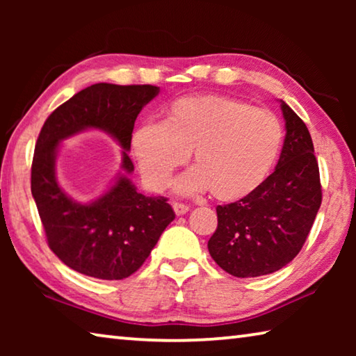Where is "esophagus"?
<instances>
[{
	"mask_svg": "<svg viewBox=\"0 0 356 356\" xmlns=\"http://www.w3.org/2000/svg\"><path fill=\"white\" fill-rule=\"evenodd\" d=\"M172 209H174V212H176L177 216L185 215V213L190 210L188 206H185V204H180V202H174V204H172Z\"/></svg>",
	"mask_w": 356,
	"mask_h": 356,
	"instance_id": "obj_1",
	"label": "esophagus"
}]
</instances>
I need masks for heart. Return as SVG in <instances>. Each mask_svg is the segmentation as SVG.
<instances>
[{"label":"heart","mask_w":356,"mask_h":356,"mask_svg":"<svg viewBox=\"0 0 356 356\" xmlns=\"http://www.w3.org/2000/svg\"><path fill=\"white\" fill-rule=\"evenodd\" d=\"M282 144L278 118L264 108L227 97H184L163 122L147 120L135 130L131 147L150 188L165 190L193 150L196 166L174 184L179 195L210 188L220 201H237L264 182Z\"/></svg>","instance_id":"heart-1"}]
</instances>
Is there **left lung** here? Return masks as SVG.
I'll return each instance as SVG.
<instances>
[{
    "label": "left lung",
    "mask_w": 356,
    "mask_h": 356,
    "mask_svg": "<svg viewBox=\"0 0 356 356\" xmlns=\"http://www.w3.org/2000/svg\"><path fill=\"white\" fill-rule=\"evenodd\" d=\"M281 102L286 138L275 171L236 202L216 207L209 252L237 278L278 272L298 254L322 204L314 146L306 124Z\"/></svg>",
    "instance_id": "obj_1"
}]
</instances>
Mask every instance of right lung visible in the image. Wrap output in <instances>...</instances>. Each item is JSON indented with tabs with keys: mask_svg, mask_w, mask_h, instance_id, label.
<instances>
[{
	"mask_svg": "<svg viewBox=\"0 0 356 356\" xmlns=\"http://www.w3.org/2000/svg\"><path fill=\"white\" fill-rule=\"evenodd\" d=\"M160 88L150 84L97 83L58 106L42 127L31 166V193L48 246L78 273L124 280L149 257L161 232L176 218L163 196H144L129 179V150L138 114ZM105 131L123 149V172L97 200L83 204L57 182L58 144L84 129Z\"/></svg>",
	"mask_w": 356,
	"mask_h": 356,
	"instance_id": "add662e5",
	"label": "right lung"
}]
</instances>
